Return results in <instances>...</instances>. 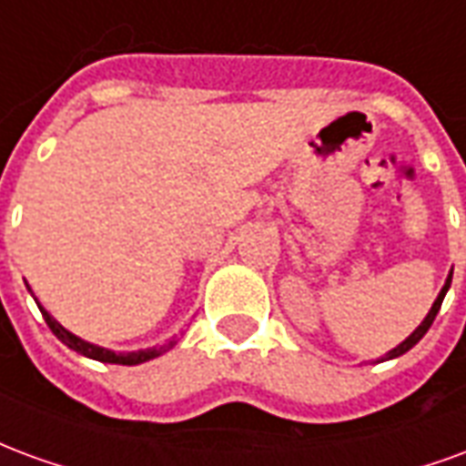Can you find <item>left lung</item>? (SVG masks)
<instances>
[{
  "label": "left lung",
  "mask_w": 466,
  "mask_h": 466,
  "mask_svg": "<svg viewBox=\"0 0 466 466\" xmlns=\"http://www.w3.org/2000/svg\"><path fill=\"white\" fill-rule=\"evenodd\" d=\"M450 284H451V274H450V279H447V284H444V287H441V292H440V297H437V302L431 304L430 314H427V317H424V322H421L420 327H417V329H414V332H411L410 337H407V339H404V342L400 344V347H397V350H391L390 354H387V360H394V357H400V354H404V351H410L411 347H414V344L420 342L421 337H424V334H427V329H430L431 322H434V317H437V312H440L441 299H444V294H447V289H450Z\"/></svg>",
  "instance_id": "left-lung-1"
}]
</instances>
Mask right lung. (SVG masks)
<instances>
[{
    "label": "right lung",
    "instance_id": "obj_1",
    "mask_svg": "<svg viewBox=\"0 0 466 466\" xmlns=\"http://www.w3.org/2000/svg\"><path fill=\"white\" fill-rule=\"evenodd\" d=\"M42 309V307H39ZM42 317H45V322L49 324V329L56 334V339H62V342L69 347V350L79 351V354H85L89 360H96V361H106V364H142V361H149L154 357H159L164 351L174 347V342L169 344H162V347H154V350H144V351H129V354H116V351H109V350H102V347H95V344L85 342V339H79L75 337L72 332H66L62 324L56 322L49 317V312L42 309Z\"/></svg>",
    "mask_w": 466,
    "mask_h": 466
}]
</instances>
